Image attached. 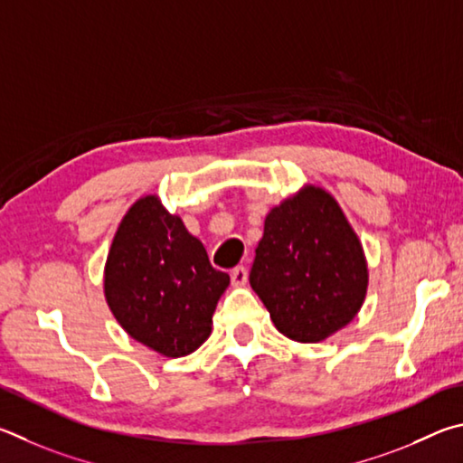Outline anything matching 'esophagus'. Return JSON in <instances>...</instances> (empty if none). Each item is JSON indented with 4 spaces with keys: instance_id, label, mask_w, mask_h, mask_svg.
<instances>
[{
    "instance_id": "1",
    "label": "esophagus",
    "mask_w": 463,
    "mask_h": 463,
    "mask_svg": "<svg viewBox=\"0 0 463 463\" xmlns=\"http://www.w3.org/2000/svg\"><path fill=\"white\" fill-rule=\"evenodd\" d=\"M232 285L233 287H244L246 282H248V270H246V266H236V269L232 270Z\"/></svg>"
}]
</instances>
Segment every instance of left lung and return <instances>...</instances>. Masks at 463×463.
Returning <instances> with one entry per match:
<instances>
[{"label": "left lung", "mask_w": 463, "mask_h": 463, "mask_svg": "<svg viewBox=\"0 0 463 463\" xmlns=\"http://www.w3.org/2000/svg\"><path fill=\"white\" fill-rule=\"evenodd\" d=\"M250 285L295 342L317 344L355 317L366 297V258L329 193L307 186L266 215Z\"/></svg>", "instance_id": "left-lung-1"}]
</instances>
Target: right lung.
Returning a JSON list of instances; mask_svg holds the SVG:
<instances>
[{"label":"right lung","mask_w":463,"mask_h":463,"mask_svg":"<svg viewBox=\"0 0 463 463\" xmlns=\"http://www.w3.org/2000/svg\"><path fill=\"white\" fill-rule=\"evenodd\" d=\"M230 285L181 217L154 194L136 201L113 238L105 264V298L136 342L166 358L197 350Z\"/></svg>","instance_id":"right-lung-1"}]
</instances>
